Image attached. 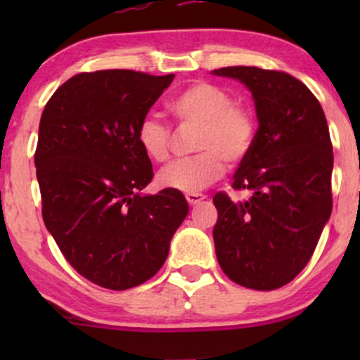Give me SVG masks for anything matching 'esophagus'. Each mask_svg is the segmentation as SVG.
I'll list each match as a JSON object with an SVG mask.
<instances>
[{"mask_svg": "<svg viewBox=\"0 0 360 360\" xmlns=\"http://www.w3.org/2000/svg\"><path fill=\"white\" fill-rule=\"evenodd\" d=\"M185 198H186V201H188V205L195 206V205L201 203V201H203V200L206 198V196L201 195V193H186Z\"/></svg>", "mask_w": 360, "mask_h": 360, "instance_id": "34e87169", "label": "esophagus"}]
</instances>
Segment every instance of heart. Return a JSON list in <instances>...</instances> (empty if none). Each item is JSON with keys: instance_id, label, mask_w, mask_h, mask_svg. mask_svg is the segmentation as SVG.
<instances>
[{"instance_id": "1", "label": "heart", "mask_w": 360, "mask_h": 360, "mask_svg": "<svg viewBox=\"0 0 360 360\" xmlns=\"http://www.w3.org/2000/svg\"><path fill=\"white\" fill-rule=\"evenodd\" d=\"M169 112L181 127H196L193 149L198 154L170 164L159 174L165 188L198 193L223 175L224 162L238 165L252 150L257 121L248 105L233 101V95L210 82H195L181 88L167 103ZM137 144L150 160L162 164L170 157L172 131L147 116L136 131Z\"/></svg>"}]
</instances>
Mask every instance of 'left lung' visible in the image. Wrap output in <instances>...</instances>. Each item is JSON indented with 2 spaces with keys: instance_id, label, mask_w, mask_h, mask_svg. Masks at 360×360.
<instances>
[{
  "instance_id": "8db88e82",
  "label": "left lung",
  "mask_w": 360,
  "mask_h": 360,
  "mask_svg": "<svg viewBox=\"0 0 360 360\" xmlns=\"http://www.w3.org/2000/svg\"><path fill=\"white\" fill-rule=\"evenodd\" d=\"M252 91L259 127L233 188L248 200L214 195L216 257L228 277L252 290H277L309 262L331 216L333 144L309 88L282 70L223 67Z\"/></svg>"
}]
</instances>
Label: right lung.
Instances as JSON below:
<instances>
[{
    "label": "right lung",
    "mask_w": 360,
    "mask_h": 360,
    "mask_svg": "<svg viewBox=\"0 0 360 360\" xmlns=\"http://www.w3.org/2000/svg\"><path fill=\"white\" fill-rule=\"evenodd\" d=\"M172 80L120 68L82 72L57 88L39 122L44 223L67 262L103 288L154 277L188 214L179 190L142 195L154 170L136 131Z\"/></svg>",
    "instance_id": "add662e5"
}]
</instances>
